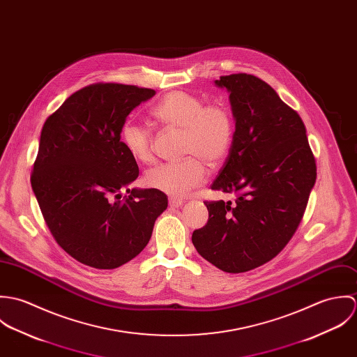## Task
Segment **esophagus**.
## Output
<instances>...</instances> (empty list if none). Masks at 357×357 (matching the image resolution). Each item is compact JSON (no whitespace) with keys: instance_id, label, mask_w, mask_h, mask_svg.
<instances>
[{"instance_id":"esophagus-1","label":"esophagus","mask_w":357,"mask_h":357,"mask_svg":"<svg viewBox=\"0 0 357 357\" xmlns=\"http://www.w3.org/2000/svg\"><path fill=\"white\" fill-rule=\"evenodd\" d=\"M181 204H183V199L173 198V197L169 198V206H170V207H180Z\"/></svg>"}]
</instances>
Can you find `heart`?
<instances>
[{"mask_svg": "<svg viewBox=\"0 0 357 357\" xmlns=\"http://www.w3.org/2000/svg\"><path fill=\"white\" fill-rule=\"evenodd\" d=\"M156 123L181 130L178 162L160 163L144 176L147 187L172 197H184L204 183V163L218 166L229 153L234 140V118L227 105L204 102L191 93L174 91L163 96L151 109ZM125 149L140 163L153 162V135L137 123H125L121 130Z\"/></svg>", "mask_w": 357, "mask_h": 357, "instance_id": "heart-1", "label": "heart"}]
</instances>
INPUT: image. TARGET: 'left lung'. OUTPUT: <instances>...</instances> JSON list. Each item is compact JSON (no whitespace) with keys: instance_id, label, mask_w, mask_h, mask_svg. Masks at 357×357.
Instances as JSON below:
<instances>
[{"instance_id":"obj_1","label":"left lung","mask_w":357,"mask_h":357,"mask_svg":"<svg viewBox=\"0 0 357 357\" xmlns=\"http://www.w3.org/2000/svg\"><path fill=\"white\" fill-rule=\"evenodd\" d=\"M235 133L210 185L235 201H206L208 220L195 229L198 253L224 272L241 273L279 255L296 234L316 181V159L297 111L252 74L222 75Z\"/></svg>"}]
</instances>
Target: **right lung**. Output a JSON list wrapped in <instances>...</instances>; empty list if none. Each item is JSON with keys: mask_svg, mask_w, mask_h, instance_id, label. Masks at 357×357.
Wrapping results in <instances>:
<instances>
[{"mask_svg": "<svg viewBox=\"0 0 357 357\" xmlns=\"http://www.w3.org/2000/svg\"><path fill=\"white\" fill-rule=\"evenodd\" d=\"M153 89L98 82L73 93L41 130L31 187L57 245L84 265L118 268L139 255L153 235L167 197L126 190L137 162L121 142L126 116Z\"/></svg>", "mask_w": 357, "mask_h": 357, "instance_id": "right-lung-1", "label": "right lung"}]
</instances>
